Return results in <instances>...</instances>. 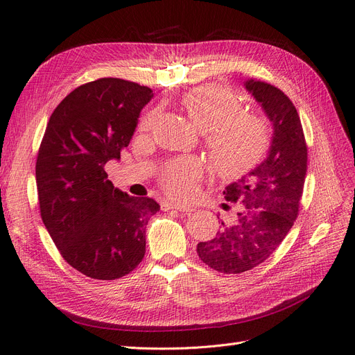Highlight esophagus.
I'll return each instance as SVG.
<instances>
[{"label":"esophagus","instance_id":"esophagus-1","mask_svg":"<svg viewBox=\"0 0 355 355\" xmlns=\"http://www.w3.org/2000/svg\"><path fill=\"white\" fill-rule=\"evenodd\" d=\"M161 210H178V211H184V213H191L194 211V207L189 206H182V204H176V202H168V201H161Z\"/></svg>","mask_w":355,"mask_h":355}]
</instances>
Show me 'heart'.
Returning <instances> with one entry per match:
<instances>
[{
	"mask_svg": "<svg viewBox=\"0 0 355 355\" xmlns=\"http://www.w3.org/2000/svg\"><path fill=\"white\" fill-rule=\"evenodd\" d=\"M182 106L201 132L214 166L222 176H237L263 158L272 141L268 116L243 110L237 93L219 84H206L182 96ZM158 110L146 111L137 128L149 133L158 120ZM206 173L197 157H179L161 167L158 182L167 196L189 200L197 194Z\"/></svg>",
	"mask_w": 355,
	"mask_h": 355,
	"instance_id": "heart-1",
	"label": "heart"
}]
</instances>
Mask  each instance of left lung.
Segmentation results:
<instances>
[{"label":"left lung","instance_id":"8db88e82","mask_svg":"<svg viewBox=\"0 0 355 355\" xmlns=\"http://www.w3.org/2000/svg\"><path fill=\"white\" fill-rule=\"evenodd\" d=\"M245 89L272 121L274 139L263 163L223 191L240 204L237 219L197 245L200 259L223 274L250 271L275 252L297 218L306 175L308 148L292 101L263 81L247 80Z\"/></svg>","mask_w":355,"mask_h":355}]
</instances>
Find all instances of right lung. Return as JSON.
<instances>
[{"instance_id":"1","label":"right lung","mask_w":355,"mask_h":355,"mask_svg":"<svg viewBox=\"0 0 355 355\" xmlns=\"http://www.w3.org/2000/svg\"><path fill=\"white\" fill-rule=\"evenodd\" d=\"M153 90L99 78L71 92L53 111L38 149L35 178L42 223L72 268L96 280L130 274L145 256L148 197L114 188L105 164L130 144Z\"/></svg>"}]
</instances>
